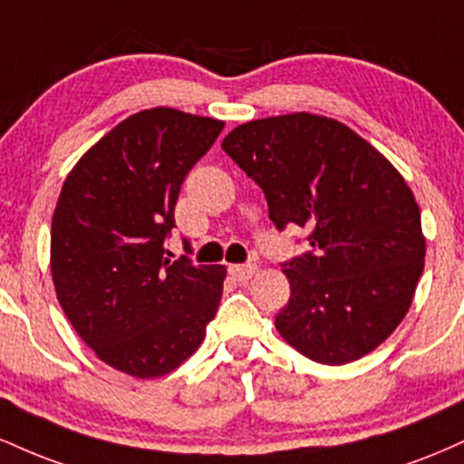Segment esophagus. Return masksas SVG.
<instances>
[{
	"label": "esophagus",
	"instance_id": "1",
	"mask_svg": "<svg viewBox=\"0 0 464 464\" xmlns=\"http://www.w3.org/2000/svg\"><path fill=\"white\" fill-rule=\"evenodd\" d=\"M257 273V266L253 264H233L228 266V275L237 281H248L250 276Z\"/></svg>",
	"mask_w": 464,
	"mask_h": 464
}]
</instances>
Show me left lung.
<instances>
[{"instance_id": "8db88e82", "label": "left lung", "mask_w": 464, "mask_h": 464, "mask_svg": "<svg viewBox=\"0 0 464 464\" xmlns=\"http://www.w3.org/2000/svg\"><path fill=\"white\" fill-rule=\"evenodd\" d=\"M222 150L264 189L279 231L310 233V253L284 264L281 338L332 366L380 347L408 314L425 262L419 205L395 165L343 121L312 113L246 121Z\"/></svg>"}]
</instances>
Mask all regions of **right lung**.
Wrapping results in <instances>:
<instances>
[{
    "label": "right lung",
    "instance_id": "obj_1",
    "mask_svg": "<svg viewBox=\"0 0 464 464\" xmlns=\"http://www.w3.org/2000/svg\"><path fill=\"white\" fill-rule=\"evenodd\" d=\"M225 121L157 106L89 148L52 216L56 296L104 364L140 380L172 372L200 347L222 299L225 266L169 262L180 183Z\"/></svg>",
    "mask_w": 464,
    "mask_h": 464
}]
</instances>
